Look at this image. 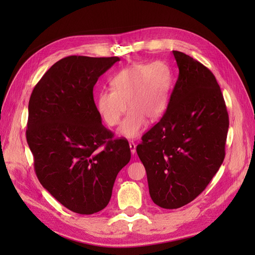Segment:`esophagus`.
<instances>
[{
	"label": "esophagus",
	"mask_w": 255,
	"mask_h": 255,
	"mask_svg": "<svg viewBox=\"0 0 255 255\" xmlns=\"http://www.w3.org/2000/svg\"><path fill=\"white\" fill-rule=\"evenodd\" d=\"M129 149H130V153L132 154L136 153V144L133 141L129 142Z\"/></svg>",
	"instance_id": "esophagus-1"
}]
</instances>
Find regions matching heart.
Instances as JSON below:
<instances>
[{
	"label": "heart",
	"mask_w": 255,
	"mask_h": 255,
	"mask_svg": "<svg viewBox=\"0 0 255 255\" xmlns=\"http://www.w3.org/2000/svg\"><path fill=\"white\" fill-rule=\"evenodd\" d=\"M171 72L167 65L159 63L135 64L116 74L112 90H101L97 96V110L100 117L111 128L117 126L128 109L127 117L118 129L120 136L135 138L142 130L145 119L156 121L164 115Z\"/></svg>",
	"instance_id": "obj_1"
}]
</instances>
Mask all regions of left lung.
<instances>
[{"instance_id": "left-lung-1", "label": "left lung", "mask_w": 255, "mask_h": 255, "mask_svg": "<svg viewBox=\"0 0 255 255\" xmlns=\"http://www.w3.org/2000/svg\"><path fill=\"white\" fill-rule=\"evenodd\" d=\"M179 68L161 119L136 151L156 205L173 210L196 199L226 155L229 115L215 75L198 60L172 51Z\"/></svg>"}]
</instances>
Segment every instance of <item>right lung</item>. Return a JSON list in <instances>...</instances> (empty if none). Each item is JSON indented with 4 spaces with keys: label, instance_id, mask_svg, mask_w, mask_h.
<instances>
[{
    "label": "right lung",
    "instance_id": "add662e5",
    "mask_svg": "<svg viewBox=\"0 0 255 255\" xmlns=\"http://www.w3.org/2000/svg\"><path fill=\"white\" fill-rule=\"evenodd\" d=\"M119 57L68 56L37 83L28 102L26 140L42 186L81 215L109 204L117 174L130 159L127 139H113L94 100L98 79Z\"/></svg>",
    "mask_w": 255,
    "mask_h": 255
}]
</instances>
